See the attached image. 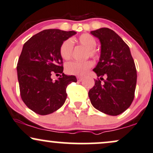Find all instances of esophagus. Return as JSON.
<instances>
[{
  "label": "esophagus",
  "mask_w": 153,
  "mask_h": 153,
  "mask_svg": "<svg viewBox=\"0 0 153 153\" xmlns=\"http://www.w3.org/2000/svg\"><path fill=\"white\" fill-rule=\"evenodd\" d=\"M77 79H78V81H81V80H82V77H80V76L77 77Z\"/></svg>",
  "instance_id": "obj_1"
}]
</instances>
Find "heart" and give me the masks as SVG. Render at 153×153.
<instances>
[{
	"label": "heart",
	"instance_id": "b5f03b06",
	"mask_svg": "<svg viewBox=\"0 0 153 153\" xmlns=\"http://www.w3.org/2000/svg\"><path fill=\"white\" fill-rule=\"evenodd\" d=\"M79 45L87 49L85 57H93L98 59L100 56L99 52L96 49V40L92 35L82 34L78 36L77 39ZM73 51V42L71 39L64 40L59 47V52L61 57L63 59H71ZM94 65V63L91 60H86L85 62H71L65 65V72L68 74L82 76L86 74L88 70Z\"/></svg>",
	"mask_w": 153,
	"mask_h": 153
}]
</instances>
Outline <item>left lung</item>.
<instances>
[{"mask_svg":"<svg viewBox=\"0 0 153 153\" xmlns=\"http://www.w3.org/2000/svg\"><path fill=\"white\" fill-rule=\"evenodd\" d=\"M101 44L100 60L94 71L98 78L89 91L91 104L96 109L111 116L123 113L134 98L137 70L128 45L115 31L108 28L92 31ZM103 76L107 78L104 80Z\"/></svg>","mask_w":153,"mask_h":153,"instance_id":"1","label":"left lung"}]
</instances>
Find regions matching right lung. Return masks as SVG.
I'll return each mask as SVG.
<instances>
[{"label": "right lung", "instance_id": "obj_1", "mask_svg": "<svg viewBox=\"0 0 153 153\" xmlns=\"http://www.w3.org/2000/svg\"><path fill=\"white\" fill-rule=\"evenodd\" d=\"M75 31L46 29L34 35L24 45L17 63V74L22 101L39 115L53 113L64 104L66 88L77 82L74 75L63 72L62 59L59 49L64 40ZM61 74L52 82V74Z\"/></svg>", "mask_w": 153, "mask_h": 153}]
</instances>
